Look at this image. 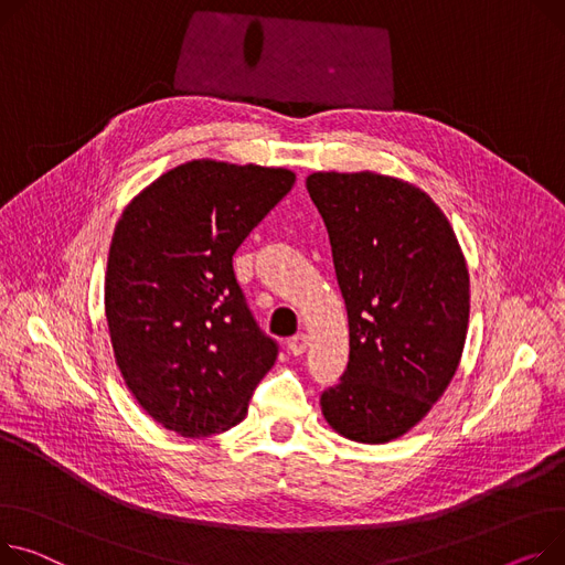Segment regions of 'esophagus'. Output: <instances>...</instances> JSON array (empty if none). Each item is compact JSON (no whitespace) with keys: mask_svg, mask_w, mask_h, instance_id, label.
I'll return each instance as SVG.
<instances>
[{"mask_svg":"<svg viewBox=\"0 0 565 565\" xmlns=\"http://www.w3.org/2000/svg\"><path fill=\"white\" fill-rule=\"evenodd\" d=\"M307 348H309L307 333H297V335H292L290 341H288V350H290V354H295V356H302V354L307 352Z\"/></svg>","mask_w":565,"mask_h":565,"instance_id":"34e87169","label":"esophagus"}]
</instances>
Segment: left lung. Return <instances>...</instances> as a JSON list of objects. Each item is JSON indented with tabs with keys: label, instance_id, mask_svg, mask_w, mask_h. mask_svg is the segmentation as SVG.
Returning <instances> with one entry per match:
<instances>
[{
	"label": "left lung",
	"instance_id": "obj_1",
	"mask_svg": "<svg viewBox=\"0 0 565 565\" xmlns=\"http://www.w3.org/2000/svg\"><path fill=\"white\" fill-rule=\"evenodd\" d=\"M329 232L350 361L320 397L329 427L382 445L416 427L459 367L470 277L452 224L418 185L380 172H313Z\"/></svg>",
	"mask_w": 565,
	"mask_h": 565
}]
</instances>
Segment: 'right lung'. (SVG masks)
<instances>
[{"label":"right lung","instance_id":"obj_1","mask_svg":"<svg viewBox=\"0 0 565 565\" xmlns=\"http://www.w3.org/2000/svg\"><path fill=\"white\" fill-rule=\"evenodd\" d=\"M292 183L286 168L195 159L142 188L116 224L104 277L113 356L147 416L179 436L236 427L275 365L232 256Z\"/></svg>","mask_w":565,"mask_h":565}]
</instances>
